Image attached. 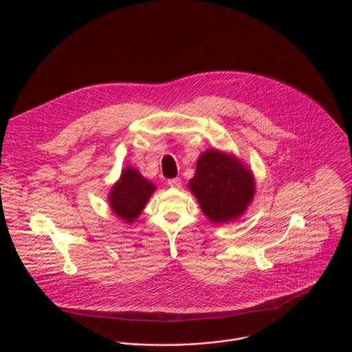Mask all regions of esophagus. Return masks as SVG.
Listing matches in <instances>:
<instances>
[{"label": "esophagus", "mask_w": 352, "mask_h": 352, "mask_svg": "<svg viewBox=\"0 0 352 352\" xmlns=\"http://www.w3.org/2000/svg\"><path fill=\"white\" fill-rule=\"evenodd\" d=\"M168 186L171 188H181V179L179 178H173V179H168Z\"/></svg>", "instance_id": "1"}]
</instances>
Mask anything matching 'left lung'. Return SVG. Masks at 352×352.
<instances>
[{
    "instance_id": "left-lung-1",
    "label": "left lung",
    "mask_w": 352,
    "mask_h": 352,
    "mask_svg": "<svg viewBox=\"0 0 352 352\" xmlns=\"http://www.w3.org/2000/svg\"><path fill=\"white\" fill-rule=\"evenodd\" d=\"M189 189L212 223H226L241 217L251 204L255 179L252 171L233 155L208 149L196 163Z\"/></svg>"
}]
</instances>
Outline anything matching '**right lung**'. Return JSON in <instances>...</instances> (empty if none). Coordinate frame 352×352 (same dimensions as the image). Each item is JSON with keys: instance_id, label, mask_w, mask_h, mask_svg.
Masks as SVG:
<instances>
[{"instance_id": "add662e5", "label": "right lung", "mask_w": 352, "mask_h": 352, "mask_svg": "<svg viewBox=\"0 0 352 352\" xmlns=\"http://www.w3.org/2000/svg\"><path fill=\"white\" fill-rule=\"evenodd\" d=\"M155 189L156 186L145 179L138 170L124 167L119 181L111 189L108 201L119 219L124 223H133L142 212Z\"/></svg>"}]
</instances>
